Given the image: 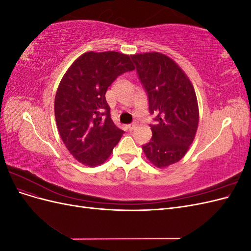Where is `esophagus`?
Instances as JSON below:
<instances>
[{"label":"esophagus","instance_id":"esophagus-1","mask_svg":"<svg viewBox=\"0 0 251 251\" xmlns=\"http://www.w3.org/2000/svg\"><path fill=\"white\" fill-rule=\"evenodd\" d=\"M135 127H136V125H135V124H131V125H128V126H127L128 131H133Z\"/></svg>","mask_w":251,"mask_h":251}]
</instances>
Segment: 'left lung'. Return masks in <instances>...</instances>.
I'll return each mask as SVG.
<instances>
[{
  "label": "left lung",
  "instance_id": "obj_1",
  "mask_svg": "<svg viewBox=\"0 0 251 251\" xmlns=\"http://www.w3.org/2000/svg\"><path fill=\"white\" fill-rule=\"evenodd\" d=\"M132 60L149 100L155 125L153 136L142 146L157 168L178 162L191 146L199 123L197 96L191 80L181 68L162 53L135 54Z\"/></svg>",
  "mask_w": 251,
  "mask_h": 251
}]
</instances>
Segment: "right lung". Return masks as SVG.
I'll return each mask as SVG.
<instances>
[{
	"mask_svg": "<svg viewBox=\"0 0 251 251\" xmlns=\"http://www.w3.org/2000/svg\"><path fill=\"white\" fill-rule=\"evenodd\" d=\"M135 69L128 55L87 52L59 82L54 101L57 130L77 161L95 166L111 155L124 131L111 118L105 92L119 75Z\"/></svg>",
	"mask_w": 251,
	"mask_h": 251,
	"instance_id": "right-lung-1",
	"label": "right lung"
}]
</instances>
